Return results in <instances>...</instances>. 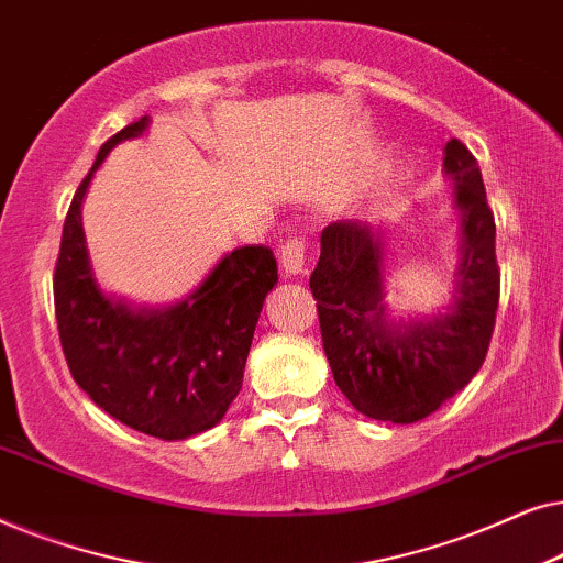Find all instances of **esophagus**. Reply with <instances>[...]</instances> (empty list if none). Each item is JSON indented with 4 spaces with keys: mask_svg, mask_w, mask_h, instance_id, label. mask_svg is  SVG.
<instances>
[{
    "mask_svg": "<svg viewBox=\"0 0 563 563\" xmlns=\"http://www.w3.org/2000/svg\"><path fill=\"white\" fill-rule=\"evenodd\" d=\"M307 261V241L305 238H289L287 243L282 245V266L287 274H302Z\"/></svg>",
    "mask_w": 563,
    "mask_h": 563,
    "instance_id": "obj_1",
    "label": "esophagus"
}]
</instances>
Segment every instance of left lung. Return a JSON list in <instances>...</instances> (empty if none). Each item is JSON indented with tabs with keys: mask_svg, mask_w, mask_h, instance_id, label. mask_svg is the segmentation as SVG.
Wrapping results in <instances>:
<instances>
[{
	"mask_svg": "<svg viewBox=\"0 0 563 563\" xmlns=\"http://www.w3.org/2000/svg\"><path fill=\"white\" fill-rule=\"evenodd\" d=\"M461 212V264L441 312L389 320L384 305V243L368 225L338 220L322 230L312 297L333 379L366 418L407 426L435 412L479 372L495 330L499 266L495 214L472 151L443 148Z\"/></svg>",
	"mask_w": 563,
	"mask_h": 563,
	"instance_id": "left-lung-1",
	"label": "left lung"
}]
</instances>
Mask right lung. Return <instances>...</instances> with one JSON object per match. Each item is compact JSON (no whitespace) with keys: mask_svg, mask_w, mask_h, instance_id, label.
Masks as SVG:
<instances>
[{"mask_svg":"<svg viewBox=\"0 0 563 563\" xmlns=\"http://www.w3.org/2000/svg\"><path fill=\"white\" fill-rule=\"evenodd\" d=\"M148 118L122 128L97 153L66 212L53 274V302L68 372L114 420L164 441L210 430L243 384L253 330L274 289L266 245L230 251L187 299L161 310L107 297L91 276L81 202L114 145L137 137Z\"/></svg>","mask_w":563,"mask_h":563,"instance_id":"obj_1","label":"right lung"}]
</instances>
